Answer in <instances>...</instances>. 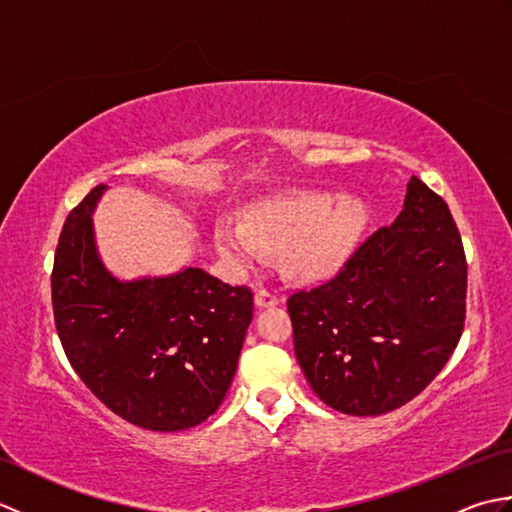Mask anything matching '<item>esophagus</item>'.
Segmentation results:
<instances>
[{
    "label": "esophagus",
    "mask_w": 512,
    "mask_h": 512,
    "mask_svg": "<svg viewBox=\"0 0 512 512\" xmlns=\"http://www.w3.org/2000/svg\"><path fill=\"white\" fill-rule=\"evenodd\" d=\"M281 301V297L277 295V292L268 290V288H259L255 292V303L259 308H268V306H277V303Z\"/></svg>",
    "instance_id": "1"
}]
</instances>
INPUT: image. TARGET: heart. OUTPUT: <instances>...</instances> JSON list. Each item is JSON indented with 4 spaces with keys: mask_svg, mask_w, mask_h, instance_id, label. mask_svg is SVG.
<instances>
[{
    "mask_svg": "<svg viewBox=\"0 0 512 512\" xmlns=\"http://www.w3.org/2000/svg\"><path fill=\"white\" fill-rule=\"evenodd\" d=\"M363 204L343 198L330 204L325 193H290L250 206L246 224L220 217L213 242L228 264L253 268L266 250H281L288 275L314 279L341 262L363 224Z\"/></svg>",
    "mask_w": 512,
    "mask_h": 512,
    "instance_id": "b5f03b06",
    "label": "heart"
}]
</instances>
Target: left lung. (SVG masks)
<instances>
[{"instance_id": "left-lung-1", "label": "left lung", "mask_w": 512, "mask_h": 512, "mask_svg": "<svg viewBox=\"0 0 512 512\" xmlns=\"http://www.w3.org/2000/svg\"><path fill=\"white\" fill-rule=\"evenodd\" d=\"M297 361L325 405L380 416L449 361L466 319V255L453 215L411 176L405 209L332 279L288 297Z\"/></svg>"}]
</instances>
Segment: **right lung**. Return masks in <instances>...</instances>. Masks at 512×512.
<instances>
[{
  "label": "right lung",
  "instance_id": "1",
  "mask_svg": "<svg viewBox=\"0 0 512 512\" xmlns=\"http://www.w3.org/2000/svg\"><path fill=\"white\" fill-rule=\"evenodd\" d=\"M105 184L70 211L52 268L54 325L70 365L116 416L149 431L195 427L222 405L253 290L187 268L121 281L96 255L92 217Z\"/></svg>",
  "mask_w": 512,
  "mask_h": 512
}]
</instances>
